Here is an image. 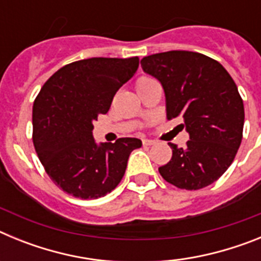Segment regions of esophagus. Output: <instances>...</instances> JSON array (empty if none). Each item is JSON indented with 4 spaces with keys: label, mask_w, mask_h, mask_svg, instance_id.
<instances>
[{
    "label": "esophagus",
    "mask_w": 261,
    "mask_h": 261,
    "mask_svg": "<svg viewBox=\"0 0 261 261\" xmlns=\"http://www.w3.org/2000/svg\"><path fill=\"white\" fill-rule=\"evenodd\" d=\"M142 144H144L145 146H151V145H155L156 142L153 141V140H144V141H142Z\"/></svg>",
    "instance_id": "esophagus-1"
}]
</instances>
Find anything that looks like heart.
I'll return each mask as SVG.
<instances>
[{
	"label": "heart",
	"mask_w": 261,
	"mask_h": 261,
	"mask_svg": "<svg viewBox=\"0 0 261 261\" xmlns=\"http://www.w3.org/2000/svg\"><path fill=\"white\" fill-rule=\"evenodd\" d=\"M144 80H147V77H141L138 81H144ZM138 81H137V82H138Z\"/></svg>",
	"instance_id": "1"
}]
</instances>
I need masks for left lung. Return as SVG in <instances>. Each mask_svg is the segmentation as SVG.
Returning a JSON list of instances; mask_svg holds the SVG:
<instances>
[{
	"instance_id": "left-lung-1",
	"label": "left lung",
	"mask_w": 261,
	"mask_h": 261,
	"mask_svg": "<svg viewBox=\"0 0 261 261\" xmlns=\"http://www.w3.org/2000/svg\"><path fill=\"white\" fill-rule=\"evenodd\" d=\"M141 66L165 89L167 119L181 117L191 138L186 147L170 144L171 161L159 174L180 190L211 186L230 167L243 137V100L234 80L218 61L190 50L150 55Z\"/></svg>"
}]
</instances>
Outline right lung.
<instances>
[{"mask_svg": "<svg viewBox=\"0 0 261 261\" xmlns=\"http://www.w3.org/2000/svg\"><path fill=\"white\" fill-rule=\"evenodd\" d=\"M138 57H93L62 66L43 85L32 107V141L50 180L64 192L90 200L115 190L138 138L100 146L93 123L107 114L117 90L130 80Z\"/></svg>", "mask_w": 261, "mask_h": 261, "instance_id": "obj_1", "label": "right lung"}]
</instances>
